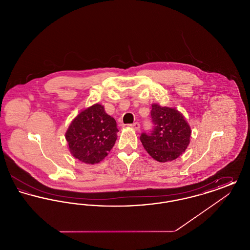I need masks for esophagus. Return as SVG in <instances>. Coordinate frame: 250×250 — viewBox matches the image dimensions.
Masks as SVG:
<instances>
[{"label":"esophagus","mask_w":250,"mask_h":250,"mask_svg":"<svg viewBox=\"0 0 250 250\" xmlns=\"http://www.w3.org/2000/svg\"><path fill=\"white\" fill-rule=\"evenodd\" d=\"M131 128H133L134 130H140V128H141V125L139 124V123H134V124H132L130 125Z\"/></svg>","instance_id":"esophagus-1"}]
</instances>
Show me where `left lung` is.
<instances>
[{
	"label": "left lung",
	"mask_w": 250,
	"mask_h": 250,
	"mask_svg": "<svg viewBox=\"0 0 250 250\" xmlns=\"http://www.w3.org/2000/svg\"><path fill=\"white\" fill-rule=\"evenodd\" d=\"M151 117L153 130L141 135L144 149L158 162L176 159L190 143L189 125L176 108L158 104L152 105Z\"/></svg>",
	"instance_id": "1"
}]
</instances>
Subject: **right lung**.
I'll return each mask as SVG.
<instances>
[{
	"label": "right lung",
	"mask_w": 250,
	"mask_h": 250,
	"mask_svg": "<svg viewBox=\"0 0 250 250\" xmlns=\"http://www.w3.org/2000/svg\"><path fill=\"white\" fill-rule=\"evenodd\" d=\"M116 121L95 104L81 111L65 133L71 155L86 164L102 161L117 140Z\"/></svg>",
	"instance_id": "obj_1"
}]
</instances>
